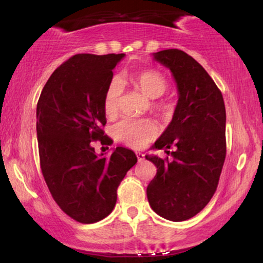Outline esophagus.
Here are the masks:
<instances>
[{
    "label": "esophagus",
    "instance_id": "1",
    "mask_svg": "<svg viewBox=\"0 0 263 263\" xmlns=\"http://www.w3.org/2000/svg\"><path fill=\"white\" fill-rule=\"evenodd\" d=\"M136 158H138L139 163H141V161L145 160V154L141 152H136Z\"/></svg>",
    "mask_w": 263,
    "mask_h": 263
}]
</instances>
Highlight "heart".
<instances>
[{
    "label": "heart",
    "mask_w": 263,
    "mask_h": 263,
    "mask_svg": "<svg viewBox=\"0 0 263 263\" xmlns=\"http://www.w3.org/2000/svg\"><path fill=\"white\" fill-rule=\"evenodd\" d=\"M132 81L140 92L152 100V110L159 116L167 118L175 111V103L172 99H157L163 96L168 87L167 79L156 69H142L132 75ZM123 88L118 78H114L109 82L104 93L103 109L106 117L112 118L118 114L121 97ZM114 134L118 141L125 145L141 148L158 135V127L151 120H133L124 118L114 127Z\"/></svg>",
    "instance_id": "b5f03b06"
}]
</instances>
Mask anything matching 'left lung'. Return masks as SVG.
<instances>
[{
    "label": "left lung",
    "mask_w": 263,
    "mask_h": 263,
    "mask_svg": "<svg viewBox=\"0 0 263 263\" xmlns=\"http://www.w3.org/2000/svg\"><path fill=\"white\" fill-rule=\"evenodd\" d=\"M154 59L172 71L179 98L171 123L154 143L158 149L175 147L172 159L146 156L157 166L147 199L160 217L183 221L202 211L217 190L226 157L225 104L213 79L188 53L168 49Z\"/></svg>",
    "instance_id": "left-lung-1"
}]
</instances>
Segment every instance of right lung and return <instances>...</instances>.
<instances>
[{
    "mask_svg": "<svg viewBox=\"0 0 263 263\" xmlns=\"http://www.w3.org/2000/svg\"><path fill=\"white\" fill-rule=\"evenodd\" d=\"M124 53H78L51 74L37 104V136L43 177L52 199L81 224L112 212L117 188L138 161L133 151L117 147L97 156L93 142L106 143L104 93Z\"/></svg>",
    "mask_w": 263,
    "mask_h": 263,
    "instance_id": "add662e5",
    "label": "right lung"
}]
</instances>
